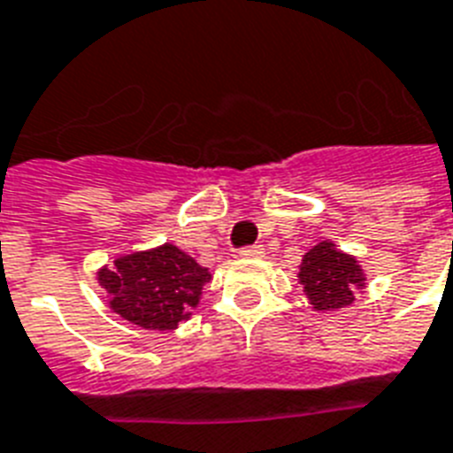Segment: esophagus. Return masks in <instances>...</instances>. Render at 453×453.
Instances as JSON below:
<instances>
[{"mask_svg":"<svg viewBox=\"0 0 453 453\" xmlns=\"http://www.w3.org/2000/svg\"><path fill=\"white\" fill-rule=\"evenodd\" d=\"M240 256H244V258H258V256H263V247H261V244L242 247L240 249Z\"/></svg>","mask_w":453,"mask_h":453,"instance_id":"34e87169","label":"esophagus"}]
</instances>
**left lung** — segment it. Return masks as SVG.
Returning a JSON list of instances; mask_svg holds the SVG:
<instances>
[{
    "label": "left lung",
    "instance_id": "1",
    "mask_svg": "<svg viewBox=\"0 0 453 453\" xmlns=\"http://www.w3.org/2000/svg\"><path fill=\"white\" fill-rule=\"evenodd\" d=\"M301 284L317 310H338L355 301V289L365 287V273L352 256L319 242L301 263Z\"/></svg>",
    "mask_w": 453,
    "mask_h": 453
}]
</instances>
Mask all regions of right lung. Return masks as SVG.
Returning a JSON list of instances; mask_svg holds the SVG:
<instances>
[{
	"label": "right lung",
	"mask_w": 453,
	"mask_h": 453,
	"mask_svg": "<svg viewBox=\"0 0 453 453\" xmlns=\"http://www.w3.org/2000/svg\"><path fill=\"white\" fill-rule=\"evenodd\" d=\"M209 280V270L173 244L122 256L98 273L110 308L152 331L176 329L188 319Z\"/></svg>",
	"instance_id": "add662e5"
}]
</instances>
